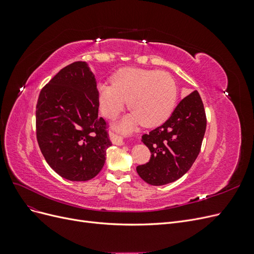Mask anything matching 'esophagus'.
Here are the masks:
<instances>
[{
	"mask_svg": "<svg viewBox=\"0 0 254 254\" xmlns=\"http://www.w3.org/2000/svg\"><path fill=\"white\" fill-rule=\"evenodd\" d=\"M110 139H111L112 143L115 144V145H119V146L124 145V141H123L122 137L120 135H118V134L110 133Z\"/></svg>",
	"mask_w": 254,
	"mask_h": 254,
	"instance_id": "obj_1",
	"label": "esophagus"
}]
</instances>
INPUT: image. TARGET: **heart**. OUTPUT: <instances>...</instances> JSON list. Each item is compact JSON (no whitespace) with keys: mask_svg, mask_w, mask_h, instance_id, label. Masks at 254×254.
<instances>
[{"mask_svg":"<svg viewBox=\"0 0 254 254\" xmlns=\"http://www.w3.org/2000/svg\"><path fill=\"white\" fill-rule=\"evenodd\" d=\"M178 89L170 74L157 70L124 68L114 74L112 84L98 86L99 108L106 118L113 119L128 103L131 114L115 124L123 133L136 126L155 127L166 121L175 109Z\"/></svg>","mask_w":254,"mask_h":254,"instance_id":"b5f03b06","label":"heart"}]
</instances>
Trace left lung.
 <instances>
[{
  "instance_id": "1",
  "label": "left lung",
  "mask_w": 254,
  "mask_h": 254,
  "mask_svg": "<svg viewBox=\"0 0 254 254\" xmlns=\"http://www.w3.org/2000/svg\"><path fill=\"white\" fill-rule=\"evenodd\" d=\"M206 128L201 97L191 92L177 105L163 125L143 134L150 150L149 162L136 167L141 178L151 186L172 183L186 174L200 152Z\"/></svg>"
}]
</instances>
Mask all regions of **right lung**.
<instances>
[{
    "label": "right lung",
    "mask_w": 254,
    "mask_h": 254,
    "mask_svg": "<svg viewBox=\"0 0 254 254\" xmlns=\"http://www.w3.org/2000/svg\"><path fill=\"white\" fill-rule=\"evenodd\" d=\"M98 90L87 63L60 70L39 94L37 141L48 164L70 181H88L102 171L112 145L98 117Z\"/></svg>",
    "instance_id": "add662e5"
}]
</instances>
